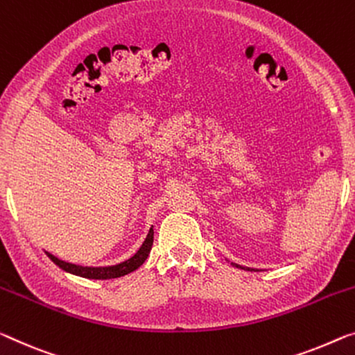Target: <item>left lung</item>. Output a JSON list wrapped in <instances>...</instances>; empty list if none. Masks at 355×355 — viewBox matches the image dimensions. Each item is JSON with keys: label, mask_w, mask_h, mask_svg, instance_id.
<instances>
[{"label": "left lung", "mask_w": 355, "mask_h": 355, "mask_svg": "<svg viewBox=\"0 0 355 355\" xmlns=\"http://www.w3.org/2000/svg\"><path fill=\"white\" fill-rule=\"evenodd\" d=\"M233 266H236V268H243L244 270V266H241V265H236V263H232Z\"/></svg>", "instance_id": "1"}]
</instances>
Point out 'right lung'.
Returning <instances> with one entry per match:
<instances>
[{
  "instance_id": "obj_1",
  "label": "right lung",
  "mask_w": 355,
  "mask_h": 355,
  "mask_svg": "<svg viewBox=\"0 0 355 355\" xmlns=\"http://www.w3.org/2000/svg\"><path fill=\"white\" fill-rule=\"evenodd\" d=\"M152 244H154V230L150 228L144 239V243L141 244V248L138 250H136V254L133 255V257H130L125 261H121V263H117V265H109V266L74 265V263H69V261L60 260L55 257V255H52L49 252H47V257L51 259L57 266H60L63 271L71 272V275L85 277V279H114V277H121V276L128 275V272H132L135 270H138L139 266L144 263L146 259L149 257Z\"/></svg>"
}]
</instances>
